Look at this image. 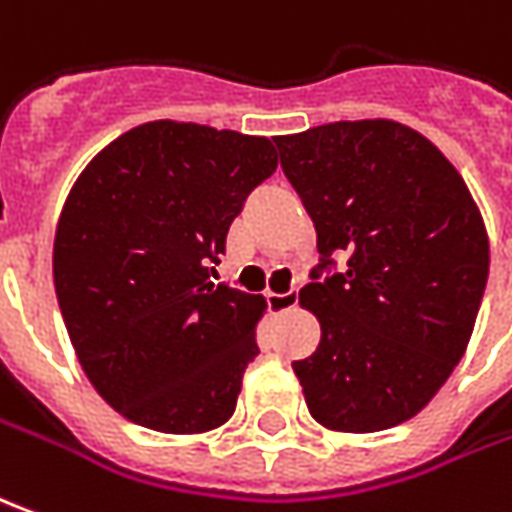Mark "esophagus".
<instances>
[{
    "mask_svg": "<svg viewBox=\"0 0 512 512\" xmlns=\"http://www.w3.org/2000/svg\"><path fill=\"white\" fill-rule=\"evenodd\" d=\"M266 302H269V311L271 314H285V311H291L294 305H297V288H291V291H285V294H266Z\"/></svg>",
    "mask_w": 512,
    "mask_h": 512,
    "instance_id": "34e87169",
    "label": "esophagus"
}]
</instances>
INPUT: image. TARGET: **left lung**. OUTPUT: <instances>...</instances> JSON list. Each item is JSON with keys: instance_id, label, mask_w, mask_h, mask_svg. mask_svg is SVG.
Segmentation results:
<instances>
[{"instance_id": "obj_1", "label": "left lung", "mask_w": 512, "mask_h": 512, "mask_svg": "<svg viewBox=\"0 0 512 512\" xmlns=\"http://www.w3.org/2000/svg\"><path fill=\"white\" fill-rule=\"evenodd\" d=\"M274 142L319 249L300 305L322 339L291 364L308 412L333 431L392 429L468 347L488 283L482 215L454 165L401 123H328Z\"/></svg>"}]
</instances>
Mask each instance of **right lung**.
Instances as JSON below:
<instances>
[{
	"mask_svg": "<svg viewBox=\"0 0 512 512\" xmlns=\"http://www.w3.org/2000/svg\"><path fill=\"white\" fill-rule=\"evenodd\" d=\"M274 170L271 139L156 120L106 145L69 190L55 297L86 378L131 423L198 434L235 412L266 300L210 271Z\"/></svg>",
	"mask_w": 512,
	"mask_h": 512,
	"instance_id": "add662e5",
	"label": "right lung"
}]
</instances>
